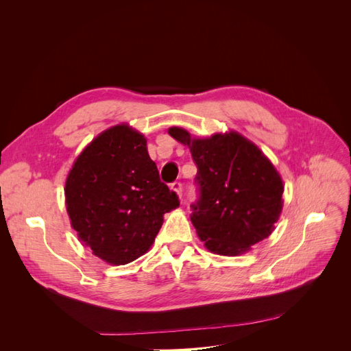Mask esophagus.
Returning <instances> with one entry per match:
<instances>
[{
  "mask_svg": "<svg viewBox=\"0 0 351 351\" xmlns=\"http://www.w3.org/2000/svg\"><path fill=\"white\" fill-rule=\"evenodd\" d=\"M171 189L174 190V192L182 197V193H183V184H182V182H174L173 184H171Z\"/></svg>",
  "mask_w": 351,
  "mask_h": 351,
  "instance_id": "esophagus-1",
  "label": "esophagus"
}]
</instances>
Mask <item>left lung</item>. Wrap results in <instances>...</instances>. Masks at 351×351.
I'll return each instance as SVG.
<instances>
[{
  "mask_svg": "<svg viewBox=\"0 0 351 351\" xmlns=\"http://www.w3.org/2000/svg\"><path fill=\"white\" fill-rule=\"evenodd\" d=\"M168 133L190 147L197 167L190 219L206 249L236 256L267 239L281 214L284 186L259 147L236 132L208 139H193L180 127Z\"/></svg>",
  "mask_w": 351,
  "mask_h": 351,
  "instance_id": "8db88e82",
  "label": "left lung"
}]
</instances>
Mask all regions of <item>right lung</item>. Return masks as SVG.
I'll return each mask as SVG.
<instances>
[{"label":"right lung","instance_id":"add662e5","mask_svg":"<svg viewBox=\"0 0 351 351\" xmlns=\"http://www.w3.org/2000/svg\"><path fill=\"white\" fill-rule=\"evenodd\" d=\"M71 227L95 256L124 265L145 254L180 200L159 178L146 139L127 124L84 147L66 182Z\"/></svg>","mask_w":351,"mask_h":351}]
</instances>
